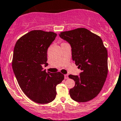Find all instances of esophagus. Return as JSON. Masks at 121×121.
<instances>
[{
    "instance_id": "esophagus-1",
    "label": "esophagus",
    "mask_w": 121,
    "mask_h": 121,
    "mask_svg": "<svg viewBox=\"0 0 121 121\" xmlns=\"http://www.w3.org/2000/svg\"><path fill=\"white\" fill-rule=\"evenodd\" d=\"M64 78H65V80H67V79L68 78V74H65V75H64Z\"/></svg>"
}]
</instances>
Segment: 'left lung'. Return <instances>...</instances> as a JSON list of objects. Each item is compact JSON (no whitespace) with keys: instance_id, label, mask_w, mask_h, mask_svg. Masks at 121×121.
Segmentation results:
<instances>
[{"instance_id":"8db88e82","label":"left lung","mask_w":121,"mask_h":121,"mask_svg":"<svg viewBox=\"0 0 121 121\" xmlns=\"http://www.w3.org/2000/svg\"><path fill=\"white\" fill-rule=\"evenodd\" d=\"M60 37L71 45L72 58L82 72L68 75L75 81L69 95L75 101L85 102L97 97L108 74V53L102 39L85 28L63 31Z\"/></svg>"}]
</instances>
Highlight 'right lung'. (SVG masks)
Instances as JSON below:
<instances>
[{"mask_svg": "<svg viewBox=\"0 0 121 121\" xmlns=\"http://www.w3.org/2000/svg\"><path fill=\"white\" fill-rule=\"evenodd\" d=\"M57 34L41 30H32L17 41L13 52L12 68L23 92L38 104H47L57 95L56 86L64 79L60 72L44 70L47 66L48 47Z\"/></svg>", "mask_w": 121, "mask_h": 121, "instance_id": "right-lung-1", "label": "right lung"}]
</instances>
